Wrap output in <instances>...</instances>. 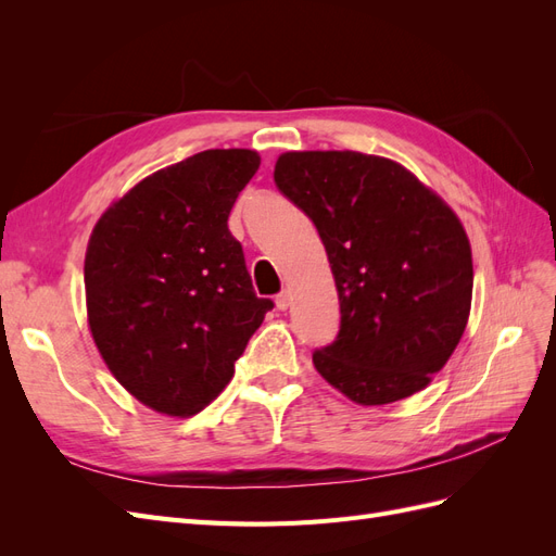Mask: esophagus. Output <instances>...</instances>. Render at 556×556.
Returning <instances> with one entry per match:
<instances>
[{
  "mask_svg": "<svg viewBox=\"0 0 556 556\" xmlns=\"http://www.w3.org/2000/svg\"><path fill=\"white\" fill-rule=\"evenodd\" d=\"M292 304V292L290 290H282L278 296H276V306L278 311H288Z\"/></svg>",
  "mask_w": 556,
  "mask_h": 556,
  "instance_id": "obj_1",
  "label": "esophagus"
}]
</instances>
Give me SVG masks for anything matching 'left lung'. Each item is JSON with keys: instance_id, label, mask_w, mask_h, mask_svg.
I'll return each mask as SVG.
<instances>
[{"instance_id": "obj_1", "label": "left lung", "mask_w": 556, "mask_h": 556, "mask_svg": "<svg viewBox=\"0 0 556 556\" xmlns=\"http://www.w3.org/2000/svg\"><path fill=\"white\" fill-rule=\"evenodd\" d=\"M276 188L325 243L341 327L313 364L362 406L406 399L457 348L473 294L459 217L401 164L355 150L285 153Z\"/></svg>"}]
</instances>
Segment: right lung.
Returning <instances> with one entry per match:
<instances>
[{"instance_id": "add662e5", "label": "right lung", "mask_w": 556, "mask_h": 556, "mask_svg": "<svg viewBox=\"0 0 556 556\" xmlns=\"http://www.w3.org/2000/svg\"><path fill=\"white\" fill-rule=\"evenodd\" d=\"M255 150H204L143 178L99 217L86 252L92 339L125 390L188 417L225 390L271 299L227 227Z\"/></svg>"}]
</instances>
